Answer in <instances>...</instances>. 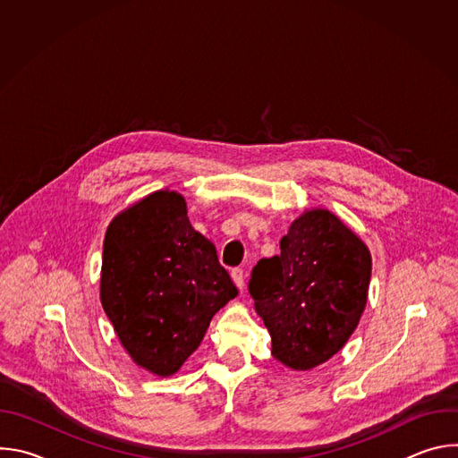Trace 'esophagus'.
<instances>
[{"label":"esophagus","instance_id":"34e87169","mask_svg":"<svg viewBox=\"0 0 458 458\" xmlns=\"http://www.w3.org/2000/svg\"><path fill=\"white\" fill-rule=\"evenodd\" d=\"M232 279H233V283L237 284V288H244V272H242V268H233L232 270Z\"/></svg>","mask_w":458,"mask_h":458}]
</instances>
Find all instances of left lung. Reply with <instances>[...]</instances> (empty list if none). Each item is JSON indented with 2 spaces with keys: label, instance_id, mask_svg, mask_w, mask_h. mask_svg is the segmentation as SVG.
<instances>
[{
  "label": "left lung",
  "instance_id": "1",
  "mask_svg": "<svg viewBox=\"0 0 458 458\" xmlns=\"http://www.w3.org/2000/svg\"><path fill=\"white\" fill-rule=\"evenodd\" d=\"M371 257L328 210H310L260 259L248 292L272 335V355L292 369L334 357L355 332L368 299Z\"/></svg>",
  "mask_w": 458,
  "mask_h": 458
}]
</instances>
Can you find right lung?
I'll return each mask as SVG.
<instances>
[{
    "label": "right lung",
    "mask_w": 458,
    "mask_h": 458,
    "mask_svg": "<svg viewBox=\"0 0 458 458\" xmlns=\"http://www.w3.org/2000/svg\"><path fill=\"white\" fill-rule=\"evenodd\" d=\"M235 295L216 246L191 228L179 193L159 190L110 223L101 302L124 350L148 371L175 373Z\"/></svg>",
    "instance_id": "1"
}]
</instances>
